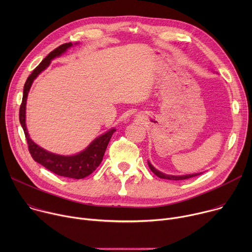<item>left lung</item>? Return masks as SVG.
I'll use <instances>...</instances> for the list:
<instances>
[{"label":"left lung","mask_w":252,"mask_h":252,"mask_svg":"<svg viewBox=\"0 0 252 252\" xmlns=\"http://www.w3.org/2000/svg\"><path fill=\"white\" fill-rule=\"evenodd\" d=\"M149 166L151 168V170L158 177L160 178H165V179H171V181H183V179H188V178H190V177H194V176H197L199 175L200 173H195V174H189V175H182V176H175V175H168V174H164L160 171H158V169H156L150 162H149Z\"/></svg>","instance_id":"obj_1"}]
</instances>
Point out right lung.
<instances>
[{"instance_id":"1","label":"right lung","mask_w":252,"mask_h":252,"mask_svg":"<svg viewBox=\"0 0 252 252\" xmlns=\"http://www.w3.org/2000/svg\"><path fill=\"white\" fill-rule=\"evenodd\" d=\"M71 45H73L71 43H65L56 48L42 61V63L35 67L32 71V74L28 77L24 86L23 99L20 106L19 118H20L21 126L26 135L29 152L34 161L39 162L40 164L45 166L47 169H49L50 171L60 176L81 179L90 175L100 164L104 152L106 150V147L109 145L113 133L116 131L115 128L109 130L104 134L95 138L84 152L76 156L63 157V156H58V155L48 153L47 151L43 150L42 148L35 145L28 134L27 127H26V120H25L27 96H28L30 88L32 84V81L38 77V75L41 73V71H43L50 64L51 61L54 58L61 56L63 53L66 51V49L71 47Z\"/></svg>"}]
</instances>
